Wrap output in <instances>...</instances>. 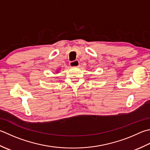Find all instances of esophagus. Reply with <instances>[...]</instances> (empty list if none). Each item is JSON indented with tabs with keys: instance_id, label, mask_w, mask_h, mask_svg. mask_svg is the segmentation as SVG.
Listing matches in <instances>:
<instances>
[{
	"instance_id": "1",
	"label": "esophagus",
	"mask_w": 150,
	"mask_h": 150,
	"mask_svg": "<svg viewBox=\"0 0 150 150\" xmlns=\"http://www.w3.org/2000/svg\"><path fill=\"white\" fill-rule=\"evenodd\" d=\"M79 62L78 60H75V61H72V62H69V66L71 67H78L79 66Z\"/></svg>"
}]
</instances>
